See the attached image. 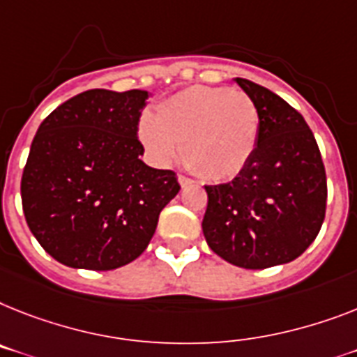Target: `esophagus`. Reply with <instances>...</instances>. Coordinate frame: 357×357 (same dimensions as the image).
<instances>
[{"instance_id": "obj_1", "label": "esophagus", "mask_w": 357, "mask_h": 357, "mask_svg": "<svg viewBox=\"0 0 357 357\" xmlns=\"http://www.w3.org/2000/svg\"><path fill=\"white\" fill-rule=\"evenodd\" d=\"M178 182H181L182 188H188V185L193 184V178H190V176L185 175H178Z\"/></svg>"}]
</instances>
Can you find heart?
I'll use <instances>...</instances> for the list:
<instances>
[{"label":"heart","mask_w":357,"mask_h":357,"mask_svg":"<svg viewBox=\"0 0 357 357\" xmlns=\"http://www.w3.org/2000/svg\"><path fill=\"white\" fill-rule=\"evenodd\" d=\"M259 123L257 104L246 93L197 85L164 100L157 116L144 114L138 135L158 164H172L184 144L191 169L210 181H228L252 158Z\"/></svg>","instance_id":"heart-1"}]
</instances>
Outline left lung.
Wrapping results in <instances>:
<instances>
[{
    "mask_svg": "<svg viewBox=\"0 0 357 357\" xmlns=\"http://www.w3.org/2000/svg\"><path fill=\"white\" fill-rule=\"evenodd\" d=\"M235 82L257 104V146L234 181L204 185L202 231L219 257L263 270L290 263L314 243L325 220L326 173L301 113L263 85Z\"/></svg>",
    "mask_w": 357,
    "mask_h": 357,
    "instance_id": "obj_1",
    "label": "left lung"
}]
</instances>
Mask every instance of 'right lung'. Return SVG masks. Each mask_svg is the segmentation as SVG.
Masks as SVG:
<instances>
[{"label":"right lung","mask_w":357,"mask_h":357,"mask_svg":"<svg viewBox=\"0 0 357 357\" xmlns=\"http://www.w3.org/2000/svg\"><path fill=\"white\" fill-rule=\"evenodd\" d=\"M147 91L79 93L47 116L22 176L23 213L58 263L114 270L147 248L158 215L181 190L175 172L140 160Z\"/></svg>","instance_id":"1"}]
</instances>
